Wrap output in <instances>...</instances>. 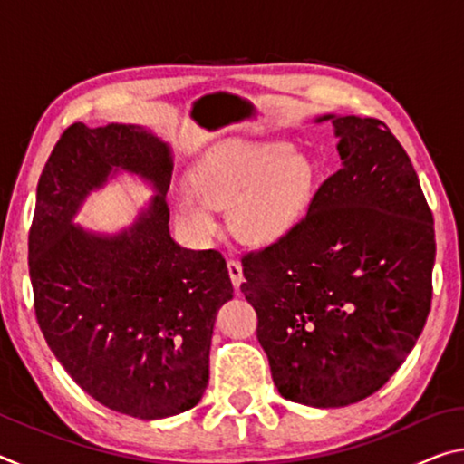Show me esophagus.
<instances>
[{"mask_svg": "<svg viewBox=\"0 0 464 464\" xmlns=\"http://www.w3.org/2000/svg\"><path fill=\"white\" fill-rule=\"evenodd\" d=\"M227 270H229V276L235 288H239V285L243 282V268L237 260H227Z\"/></svg>", "mask_w": 464, "mask_h": 464, "instance_id": "esophagus-1", "label": "esophagus"}]
</instances>
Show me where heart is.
I'll use <instances>...</instances> for the list:
<instances>
[{"instance_id":"obj_1","label":"heart","mask_w":464,"mask_h":464,"mask_svg":"<svg viewBox=\"0 0 464 464\" xmlns=\"http://www.w3.org/2000/svg\"><path fill=\"white\" fill-rule=\"evenodd\" d=\"M317 186L309 155L280 139H231L194 168L176 190V208L196 237L217 231L213 208L229 207V227L246 246L280 241L301 223Z\"/></svg>"}]
</instances>
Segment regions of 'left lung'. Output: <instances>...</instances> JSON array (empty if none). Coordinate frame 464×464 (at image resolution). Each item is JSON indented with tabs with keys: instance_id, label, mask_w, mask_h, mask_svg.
I'll use <instances>...</instances> for the list:
<instances>
[{
	"instance_id": "left-lung-1",
	"label": "left lung",
	"mask_w": 464,
	"mask_h": 464,
	"mask_svg": "<svg viewBox=\"0 0 464 464\" xmlns=\"http://www.w3.org/2000/svg\"><path fill=\"white\" fill-rule=\"evenodd\" d=\"M342 166L280 241L241 257V293L285 399L343 407L379 391L426 325L434 218L382 121L321 116Z\"/></svg>"
}]
</instances>
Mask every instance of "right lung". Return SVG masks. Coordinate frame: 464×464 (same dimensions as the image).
Segmentation results:
<instances>
[{"label":"right lung","instance_id":"obj_1","mask_svg":"<svg viewBox=\"0 0 464 464\" xmlns=\"http://www.w3.org/2000/svg\"><path fill=\"white\" fill-rule=\"evenodd\" d=\"M112 167L153 181L158 196L119 236L83 232L72 217ZM171 168L169 147L143 127L73 122L44 163L28 235L36 321L53 354L96 401L140 420L200 401L217 311L233 298L221 251L171 239Z\"/></svg>","mask_w":464,"mask_h":464}]
</instances>
